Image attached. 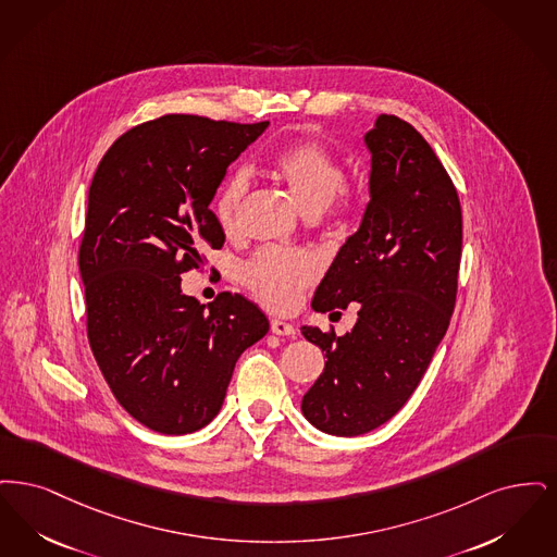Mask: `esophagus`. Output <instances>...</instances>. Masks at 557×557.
<instances>
[{
	"instance_id": "34e87169",
	"label": "esophagus",
	"mask_w": 557,
	"mask_h": 557,
	"mask_svg": "<svg viewBox=\"0 0 557 557\" xmlns=\"http://www.w3.org/2000/svg\"><path fill=\"white\" fill-rule=\"evenodd\" d=\"M270 329H272V333H274V335H281V337H290V335H295V326L289 324V322H285V320H278V318H272Z\"/></svg>"
}]
</instances>
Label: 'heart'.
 Returning <instances> with one entry per match:
<instances>
[{"instance_id":"obj_1","label":"heart","mask_w":557,"mask_h":557,"mask_svg":"<svg viewBox=\"0 0 557 557\" xmlns=\"http://www.w3.org/2000/svg\"><path fill=\"white\" fill-rule=\"evenodd\" d=\"M272 174L289 189L308 216L322 214L335 197L341 208L349 206L351 195L343 187V166L326 149L312 141H299L281 149L272 160ZM247 189L249 178L243 170L233 172L222 183L214 201V214L222 231L233 233L237 228ZM318 270L320 264L310 251L264 247L245 264L243 278L270 308L287 310L297 301L301 289L314 281Z\"/></svg>"}]
</instances>
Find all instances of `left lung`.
<instances>
[{
	"label": "left lung",
	"instance_id": "left-lung-1",
	"mask_svg": "<svg viewBox=\"0 0 557 557\" xmlns=\"http://www.w3.org/2000/svg\"><path fill=\"white\" fill-rule=\"evenodd\" d=\"M363 146L370 199L312 299L322 314L358 304V320L341 337L301 326L326 351L301 411L335 436L370 433L404 408L447 333L460 270V199L433 147L388 114Z\"/></svg>",
	"mask_w": 557,
	"mask_h": 557
}]
</instances>
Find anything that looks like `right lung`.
<instances>
[{"instance_id": "obj_1", "label": "right lung", "mask_w": 557, "mask_h": 557, "mask_svg": "<svg viewBox=\"0 0 557 557\" xmlns=\"http://www.w3.org/2000/svg\"><path fill=\"white\" fill-rule=\"evenodd\" d=\"M267 126L169 114L126 131L94 174L78 251L87 335L119 404L156 433L210 424L239 356L270 329L239 293L203 306L181 290L222 247L210 203Z\"/></svg>"}]
</instances>
